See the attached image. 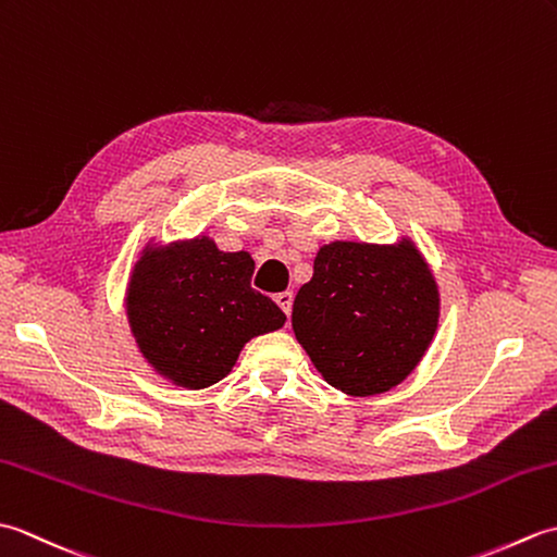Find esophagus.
<instances>
[{"label":"esophagus","mask_w":557,"mask_h":557,"mask_svg":"<svg viewBox=\"0 0 557 557\" xmlns=\"http://www.w3.org/2000/svg\"><path fill=\"white\" fill-rule=\"evenodd\" d=\"M275 301H277L280 309L289 315L292 304H294V294L292 292H280V294H275Z\"/></svg>","instance_id":"esophagus-1"}]
</instances>
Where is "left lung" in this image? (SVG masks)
Instances as JSON below:
<instances>
[{
  "mask_svg": "<svg viewBox=\"0 0 557 557\" xmlns=\"http://www.w3.org/2000/svg\"><path fill=\"white\" fill-rule=\"evenodd\" d=\"M441 315L435 277L409 239L325 244L292 327L325 381L354 397L387 393L417 369Z\"/></svg>",
  "mask_w": 557,
  "mask_h": 557,
  "instance_id": "obj_1",
  "label": "left lung"
}]
</instances>
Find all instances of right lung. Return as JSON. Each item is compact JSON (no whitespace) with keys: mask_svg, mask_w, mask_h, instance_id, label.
I'll return each mask as SVG.
<instances>
[{"mask_svg":"<svg viewBox=\"0 0 557 557\" xmlns=\"http://www.w3.org/2000/svg\"><path fill=\"white\" fill-rule=\"evenodd\" d=\"M253 258L224 253L210 236L148 246L132 270L126 315L144 359L170 383L203 389L222 381L251 337L287 315L251 287Z\"/></svg>","mask_w":557,"mask_h":557,"instance_id":"add662e5","label":"right lung"}]
</instances>
